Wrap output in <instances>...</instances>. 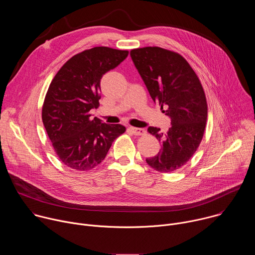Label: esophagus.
<instances>
[{
	"instance_id": "esophagus-1",
	"label": "esophagus",
	"mask_w": 255,
	"mask_h": 255,
	"mask_svg": "<svg viewBox=\"0 0 255 255\" xmlns=\"http://www.w3.org/2000/svg\"><path fill=\"white\" fill-rule=\"evenodd\" d=\"M130 130H131V132H132L134 135H137V136H141V135H144L145 133H146V131H145L143 128L130 127Z\"/></svg>"
}]
</instances>
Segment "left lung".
I'll return each mask as SVG.
<instances>
[{
    "label": "left lung",
    "instance_id": "1",
    "mask_svg": "<svg viewBox=\"0 0 255 255\" xmlns=\"http://www.w3.org/2000/svg\"><path fill=\"white\" fill-rule=\"evenodd\" d=\"M131 58L150 97L171 119L166 133L149 127L148 132L161 143V149L146 158L159 172L184 166L197 151L206 128L208 106L202 84L190 63L179 53L157 46L135 48Z\"/></svg>",
    "mask_w": 255,
    "mask_h": 255
}]
</instances>
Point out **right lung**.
<instances>
[{
    "mask_svg": "<svg viewBox=\"0 0 255 255\" xmlns=\"http://www.w3.org/2000/svg\"><path fill=\"white\" fill-rule=\"evenodd\" d=\"M128 53L106 46L84 50L69 58L51 81L42 106V122L56 155L66 166L82 171L94 168L126 131L120 124L92 118L90 111L100 106L102 77Z\"/></svg>",
    "mask_w": 255,
    "mask_h": 255,
    "instance_id": "obj_1",
    "label": "right lung"
}]
</instances>
